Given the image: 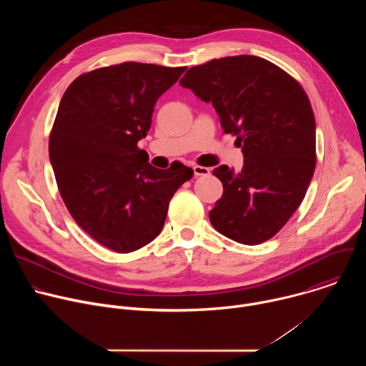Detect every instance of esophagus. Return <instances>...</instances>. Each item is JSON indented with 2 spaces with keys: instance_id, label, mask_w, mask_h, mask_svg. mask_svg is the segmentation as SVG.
Instances as JSON below:
<instances>
[{
  "instance_id": "esophagus-1",
  "label": "esophagus",
  "mask_w": 366,
  "mask_h": 366,
  "mask_svg": "<svg viewBox=\"0 0 366 366\" xmlns=\"http://www.w3.org/2000/svg\"><path fill=\"white\" fill-rule=\"evenodd\" d=\"M192 169H194V175H195L197 178H198V177H205V175L210 174V169L205 168V167H199V165L192 167Z\"/></svg>"
}]
</instances>
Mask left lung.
<instances>
[{"label": "left lung", "instance_id": "1", "mask_svg": "<svg viewBox=\"0 0 366 366\" xmlns=\"http://www.w3.org/2000/svg\"><path fill=\"white\" fill-rule=\"evenodd\" d=\"M179 84L213 104L244 156L237 174L226 165L213 171L223 184L208 214L213 227L243 244L269 240L300 207L316 168V122L305 91L252 55L192 66Z\"/></svg>", "mask_w": 366, "mask_h": 366}]
</instances>
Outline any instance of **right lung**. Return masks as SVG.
Instances as JSON below:
<instances>
[{
    "label": "right lung",
    "mask_w": 366,
    "mask_h": 366,
    "mask_svg": "<svg viewBox=\"0 0 366 366\" xmlns=\"http://www.w3.org/2000/svg\"><path fill=\"white\" fill-rule=\"evenodd\" d=\"M185 66L123 62L79 75L65 91L49 137L61 197L76 224L117 253L150 243L169 201L194 171L181 162L158 169L137 142L158 98Z\"/></svg>",
    "instance_id": "add662e5"
}]
</instances>
